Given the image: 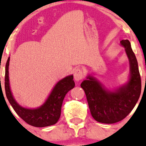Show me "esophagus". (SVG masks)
<instances>
[{
    "instance_id": "obj_1",
    "label": "esophagus",
    "mask_w": 146,
    "mask_h": 146,
    "mask_svg": "<svg viewBox=\"0 0 146 146\" xmlns=\"http://www.w3.org/2000/svg\"><path fill=\"white\" fill-rule=\"evenodd\" d=\"M74 79L76 81L81 80L85 77V71L82 68H77L74 71Z\"/></svg>"
}]
</instances>
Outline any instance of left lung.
<instances>
[{
  "instance_id": "left-lung-1",
  "label": "left lung",
  "mask_w": 146,
  "mask_h": 146,
  "mask_svg": "<svg viewBox=\"0 0 146 146\" xmlns=\"http://www.w3.org/2000/svg\"><path fill=\"white\" fill-rule=\"evenodd\" d=\"M121 44L125 48L130 64V78L126 85L109 90L91 76L80 85L86 95L92 117L103 123H114L123 120L134 108L141 92V80L138 62L128 39Z\"/></svg>"
}]
</instances>
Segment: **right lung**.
Here are the masks:
<instances>
[{
    "instance_id": "right-lung-1",
    "label": "right lung",
    "mask_w": 146,
    "mask_h": 146,
    "mask_svg": "<svg viewBox=\"0 0 146 146\" xmlns=\"http://www.w3.org/2000/svg\"><path fill=\"white\" fill-rule=\"evenodd\" d=\"M9 61L10 57H8L5 65V90L7 98L15 111L26 123L35 127H45L55 124L61 116V106L65 96L75 87L73 75L66 76L57 82L41 107L36 109L25 108L15 101L10 90L8 76Z\"/></svg>"
}]
</instances>
